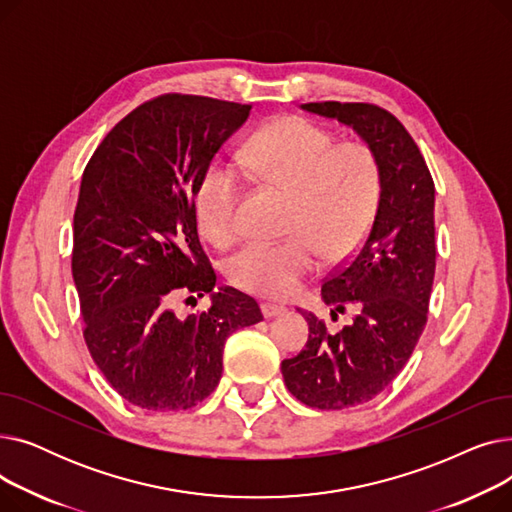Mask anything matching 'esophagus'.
I'll return each mask as SVG.
<instances>
[{
  "instance_id": "34e87169",
  "label": "esophagus",
  "mask_w": 512,
  "mask_h": 512,
  "mask_svg": "<svg viewBox=\"0 0 512 512\" xmlns=\"http://www.w3.org/2000/svg\"><path fill=\"white\" fill-rule=\"evenodd\" d=\"M261 313H263V317H267V319H272V317H278V315L286 313V309H284V307H280V305H272V303H263V305H261Z\"/></svg>"
}]
</instances>
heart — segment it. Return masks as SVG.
<instances>
[{"mask_svg":"<svg viewBox=\"0 0 512 512\" xmlns=\"http://www.w3.org/2000/svg\"><path fill=\"white\" fill-rule=\"evenodd\" d=\"M261 184L288 195L282 242H249L226 265L230 282L261 297L286 299L311 278L321 253L340 261L365 240L382 195L375 153L361 141L336 143L334 134L303 116L267 122L240 153ZM238 176L222 161L207 164L195 186V213L213 245L236 236Z\"/></svg>","mask_w":512,"mask_h":512,"instance_id":"obj_1","label":"heart"}]
</instances>
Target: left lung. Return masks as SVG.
Here are the masks:
<instances>
[{
  "label": "left lung",
  "mask_w": 512,
  "mask_h": 512,
  "mask_svg": "<svg viewBox=\"0 0 512 512\" xmlns=\"http://www.w3.org/2000/svg\"><path fill=\"white\" fill-rule=\"evenodd\" d=\"M301 107L351 126L382 172L380 205L359 253L321 286L332 319L346 307L357 315L340 332H328L324 321L303 313L307 346L282 361L292 396L307 407L340 411L388 388L425 328L436 274V188L413 137L384 107L340 101Z\"/></svg>",
  "instance_id": "obj_1"
}]
</instances>
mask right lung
<instances>
[{"mask_svg":"<svg viewBox=\"0 0 512 512\" xmlns=\"http://www.w3.org/2000/svg\"><path fill=\"white\" fill-rule=\"evenodd\" d=\"M251 105L168 93L122 118L91 155L74 211L72 276L85 342L134 407L186 411L222 378L224 344L263 319L255 299L215 288L197 234L195 186ZM209 293L178 318V296Z\"/></svg>","mask_w":512,"mask_h":512,"instance_id":"add662e5","label":"right lung"}]
</instances>
